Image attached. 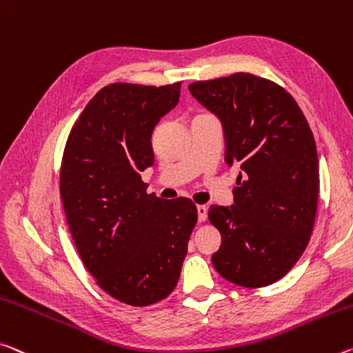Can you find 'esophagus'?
Segmentation results:
<instances>
[{"instance_id":"esophagus-1","label":"esophagus","mask_w":353,"mask_h":353,"mask_svg":"<svg viewBox=\"0 0 353 353\" xmlns=\"http://www.w3.org/2000/svg\"><path fill=\"white\" fill-rule=\"evenodd\" d=\"M198 220L199 221H205L207 220V207L205 205H198Z\"/></svg>"}]
</instances>
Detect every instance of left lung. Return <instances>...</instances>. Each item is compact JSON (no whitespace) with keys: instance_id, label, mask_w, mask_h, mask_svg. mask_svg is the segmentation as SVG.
Wrapping results in <instances>:
<instances>
[{"instance_id":"1","label":"left lung","mask_w":353,"mask_h":353,"mask_svg":"<svg viewBox=\"0 0 353 353\" xmlns=\"http://www.w3.org/2000/svg\"><path fill=\"white\" fill-rule=\"evenodd\" d=\"M188 89L220 119L226 163L242 170L234 204L209 209L221 234L212 264L239 286H268L310 242L319 198L314 137L294 97L265 78L239 72Z\"/></svg>"}]
</instances>
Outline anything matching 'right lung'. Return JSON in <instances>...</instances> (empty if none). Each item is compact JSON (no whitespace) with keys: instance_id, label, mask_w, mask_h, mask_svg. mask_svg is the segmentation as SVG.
<instances>
[{"instance_id":"right-lung-1","label":"right lung","mask_w":353,"mask_h":353,"mask_svg":"<svg viewBox=\"0 0 353 353\" xmlns=\"http://www.w3.org/2000/svg\"><path fill=\"white\" fill-rule=\"evenodd\" d=\"M179 96L181 83L105 86L65 143L59 188L78 254L106 294L132 306L174 290L198 221L192 199H160L141 181L154 128Z\"/></svg>"}]
</instances>
